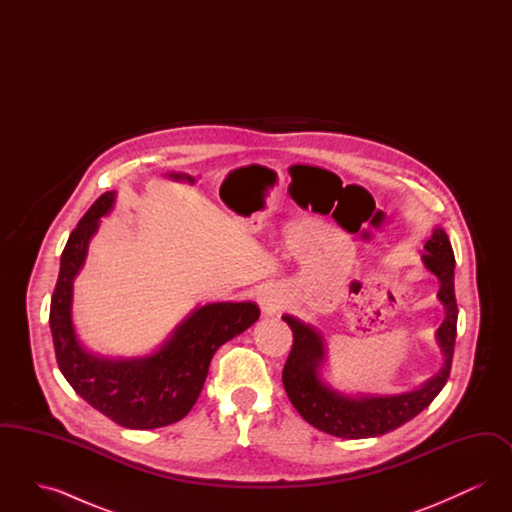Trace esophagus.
I'll list each match as a JSON object with an SVG mask.
<instances>
[{
	"label": "esophagus",
	"mask_w": 512,
	"mask_h": 512,
	"mask_svg": "<svg viewBox=\"0 0 512 512\" xmlns=\"http://www.w3.org/2000/svg\"><path fill=\"white\" fill-rule=\"evenodd\" d=\"M259 305H261V311L267 317L278 315L282 311V307H284L280 295L274 292V290H263V292L259 293Z\"/></svg>",
	"instance_id": "1"
}]
</instances>
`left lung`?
Wrapping results in <instances>:
<instances>
[{
	"label": "left lung",
	"instance_id": "8db88e82",
	"mask_svg": "<svg viewBox=\"0 0 512 512\" xmlns=\"http://www.w3.org/2000/svg\"><path fill=\"white\" fill-rule=\"evenodd\" d=\"M422 261L439 278V301L445 305V320L438 328V341L445 365L422 388L399 395L349 397L326 386L318 368L324 363V341L317 330L301 320L284 315L293 332V345L282 372V382L295 411L320 432L345 439L376 438L403 426L424 411L449 380L455 338V255L447 234L436 228L424 245Z\"/></svg>",
	"mask_w": 512,
	"mask_h": 512
}]
</instances>
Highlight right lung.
<instances>
[{
  "mask_svg": "<svg viewBox=\"0 0 512 512\" xmlns=\"http://www.w3.org/2000/svg\"><path fill=\"white\" fill-rule=\"evenodd\" d=\"M113 201V192L99 195L71 232L51 295L49 326L57 365L73 390L119 426L153 430L192 411L215 351L247 330L261 311L251 301L209 303L195 309L163 347L147 357L103 359L88 353L76 340L71 320L73 280L84 265L99 217Z\"/></svg>",
  "mask_w": 512,
  "mask_h": 512,
  "instance_id": "obj_1",
  "label": "right lung"
}]
</instances>
